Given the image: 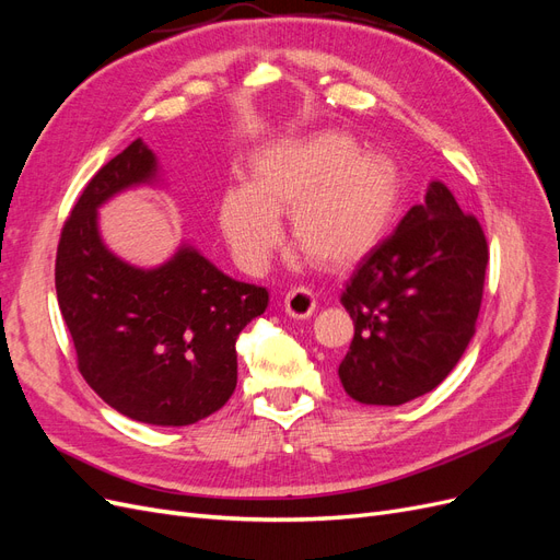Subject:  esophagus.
I'll use <instances>...</instances> for the list:
<instances>
[{
	"instance_id": "34e87169",
	"label": "esophagus",
	"mask_w": 560,
	"mask_h": 560,
	"mask_svg": "<svg viewBox=\"0 0 560 560\" xmlns=\"http://www.w3.org/2000/svg\"><path fill=\"white\" fill-rule=\"evenodd\" d=\"M315 303L317 301H315L313 290H308V287H294V290L284 294V313L296 317V319H303V317L313 315Z\"/></svg>"
}]
</instances>
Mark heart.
<instances>
[{
  "instance_id": "b5f03b06",
  "label": "heart",
  "mask_w": 560,
  "mask_h": 560,
  "mask_svg": "<svg viewBox=\"0 0 560 560\" xmlns=\"http://www.w3.org/2000/svg\"><path fill=\"white\" fill-rule=\"evenodd\" d=\"M399 202L393 159L360 151L341 130H317L264 147L252 184H233L219 200V226L249 273L282 243L278 214H292L296 247L322 268L350 266L374 247Z\"/></svg>"
}]
</instances>
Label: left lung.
I'll return each mask as SVG.
<instances>
[{"label":"left lung","instance_id":"obj_1","mask_svg":"<svg viewBox=\"0 0 560 560\" xmlns=\"http://www.w3.org/2000/svg\"><path fill=\"white\" fill-rule=\"evenodd\" d=\"M488 243L442 182L354 268L341 303L354 336L338 364L346 393L399 406L442 383L469 346L483 296Z\"/></svg>","mask_w":560,"mask_h":560}]
</instances>
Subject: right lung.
Instances as JSON below:
<instances>
[{
    "instance_id": "1",
    "label": "right lung",
    "mask_w": 560,
    "mask_h": 560,
    "mask_svg": "<svg viewBox=\"0 0 560 560\" xmlns=\"http://www.w3.org/2000/svg\"><path fill=\"white\" fill-rule=\"evenodd\" d=\"M142 140L105 163L60 233L56 292L81 376L112 409L149 425H191L238 383V334L268 306L266 287L224 276L191 245L138 268L100 238L97 208L156 179Z\"/></svg>"
}]
</instances>
